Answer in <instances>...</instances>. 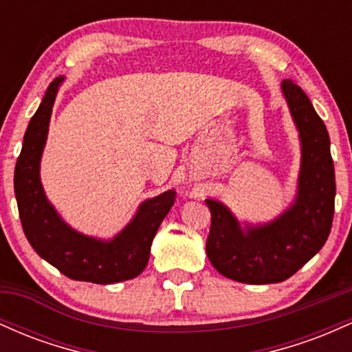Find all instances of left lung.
Here are the masks:
<instances>
[{
    "mask_svg": "<svg viewBox=\"0 0 352 352\" xmlns=\"http://www.w3.org/2000/svg\"><path fill=\"white\" fill-rule=\"evenodd\" d=\"M281 92L301 142L292 205L274 220L253 225L238 220L221 201L205 200L212 213L208 260L223 276L248 285L288 280L322 248L333 225L336 180L328 129L293 80H283Z\"/></svg>",
    "mask_w": 352,
    "mask_h": 352,
    "instance_id": "8db88e82",
    "label": "left lung"
}]
</instances>
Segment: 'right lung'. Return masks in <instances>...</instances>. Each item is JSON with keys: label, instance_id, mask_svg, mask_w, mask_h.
<instances>
[{"label": "right lung", "instance_id": "1", "mask_svg": "<svg viewBox=\"0 0 352 352\" xmlns=\"http://www.w3.org/2000/svg\"><path fill=\"white\" fill-rule=\"evenodd\" d=\"M64 76L47 87L23 139L14 168V195L24 235L34 252L71 280L112 285L139 276L147 266L157 230L170 212L175 192L144 200L135 215L112 238L89 236L67 225L47 200L41 184V157L56 96Z\"/></svg>", "mask_w": 352, "mask_h": 352}]
</instances>
